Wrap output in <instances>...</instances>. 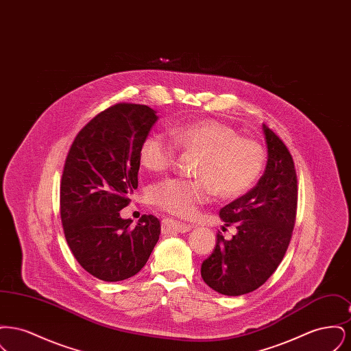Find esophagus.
<instances>
[{"instance_id":"obj_1","label":"esophagus","mask_w":351,"mask_h":351,"mask_svg":"<svg viewBox=\"0 0 351 351\" xmlns=\"http://www.w3.org/2000/svg\"><path fill=\"white\" fill-rule=\"evenodd\" d=\"M192 229V225L184 223L180 221H175L172 218H163L162 221V232L165 234L184 233Z\"/></svg>"}]
</instances>
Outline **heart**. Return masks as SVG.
Instances as JSON below:
<instances>
[{
  "instance_id": "1",
  "label": "heart",
  "mask_w": 351,
  "mask_h": 351,
  "mask_svg": "<svg viewBox=\"0 0 351 351\" xmlns=\"http://www.w3.org/2000/svg\"><path fill=\"white\" fill-rule=\"evenodd\" d=\"M163 134H149L139 147L141 166L152 173L172 167L176 149L200 152L195 168L197 179H167L151 189L155 206L171 215L192 217L199 206L213 199L234 200L245 195L261 178L266 150L256 139L241 136L217 119H196L173 125Z\"/></svg>"
}]
</instances>
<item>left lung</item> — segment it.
<instances>
[{"mask_svg":"<svg viewBox=\"0 0 351 351\" xmlns=\"http://www.w3.org/2000/svg\"><path fill=\"white\" fill-rule=\"evenodd\" d=\"M268 160L254 189L223 206L219 217L237 233L217 234L216 249L201 265L212 289L239 296L258 289L283 261L298 210V176L292 155L278 134L263 123ZM222 228L225 232L226 228Z\"/></svg>","mask_w":351,"mask_h":351,"instance_id":"8db88e82","label":"left lung"}]
</instances>
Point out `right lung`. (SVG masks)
<instances>
[{
	"label": "right lung",
	"instance_id": "obj_1",
	"mask_svg": "<svg viewBox=\"0 0 351 351\" xmlns=\"http://www.w3.org/2000/svg\"><path fill=\"white\" fill-rule=\"evenodd\" d=\"M158 121L147 105L119 102L76 135L60 182V217L80 266L104 282L138 274L150 258L160 222L143 215L133 226L119 216L138 186L139 147Z\"/></svg>",
	"mask_w": 351,
	"mask_h": 351
}]
</instances>
